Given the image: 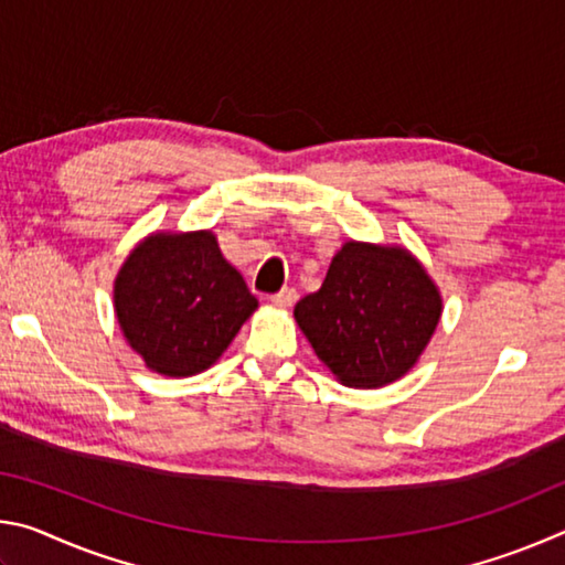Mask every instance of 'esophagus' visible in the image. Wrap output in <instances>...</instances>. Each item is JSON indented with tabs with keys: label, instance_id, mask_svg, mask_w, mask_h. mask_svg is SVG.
Instances as JSON below:
<instances>
[{
	"label": "esophagus",
	"instance_id": "1",
	"mask_svg": "<svg viewBox=\"0 0 565 565\" xmlns=\"http://www.w3.org/2000/svg\"><path fill=\"white\" fill-rule=\"evenodd\" d=\"M296 299H299V294H296L294 286H284L281 291L271 294V301H274L276 306H291Z\"/></svg>",
	"mask_w": 565,
	"mask_h": 565
}]
</instances>
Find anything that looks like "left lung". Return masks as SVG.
<instances>
[{
  "label": "left lung",
  "instance_id": "1",
  "mask_svg": "<svg viewBox=\"0 0 565 565\" xmlns=\"http://www.w3.org/2000/svg\"><path fill=\"white\" fill-rule=\"evenodd\" d=\"M294 317L341 384L379 388L404 376L426 349L441 296L406 248L349 242Z\"/></svg>",
  "mask_w": 565,
  "mask_h": 565
}]
</instances>
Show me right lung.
<instances>
[{"label":"right lung","mask_w":565,"mask_h":565,"mask_svg":"<svg viewBox=\"0 0 565 565\" xmlns=\"http://www.w3.org/2000/svg\"><path fill=\"white\" fill-rule=\"evenodd\" d=\"M129 347L164 376L212 366L256 309L212 232L154 234L129 254L114 284Z\"/></svg>","instance_id":"add662e5"}]
</instances>
